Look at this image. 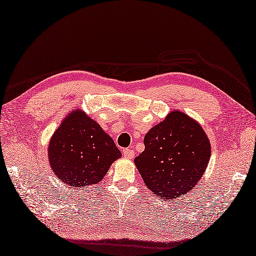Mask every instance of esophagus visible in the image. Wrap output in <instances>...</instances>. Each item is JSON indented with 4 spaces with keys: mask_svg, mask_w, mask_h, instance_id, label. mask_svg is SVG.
<instances>
[{
    "mask_svg": "<svg viewBox=\"0 0 256 256\" xmlns=\"http://www.w3.org/2000/svg\"><path fill=\"white\" fill-rule=\"evenodd\" d=\"M123 155H124L125 158L132 160V158H134L135 153H134V150H131V148H125L124 152H123Z\"/></svg>",
    "mask_w": 256,
    "mask_h": 256,
    "instance_id": "1",
    "label": "esophagus"
}]
</instances>
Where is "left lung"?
<instances>
[{"instance_id": "left-lung-1", "label": "left lung", "mask_w": 256, "mask_h": 256, "mask_svg": "<svg viewBox=\"0 0 256 256\" xmlns=\"http://www.w3.org/2000/svg\"><path fill=\"white\" fill-rule=\"evenodd\" d=\"M144 145L134 162L148 188L162 199L178 198L192 190L211 155L202 128L179 111L150 128Z\"/></svg>"}]
</instances>
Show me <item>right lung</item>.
Returning a JSON list of instances; mask_svg holds the SVG:
<instances>
[{
	"label": "right lung",
	"instance_id": "obj_1",
	"mask_svg": "<svg viewBox=\"0 0 256 256\" xmlns=\"http://www.w3.org/2000/svg\"><path fill=\"white\" fill-rule=\"evenodd\" d=\"M48 157L56 176L78 188L99 182L121 152L96 121L72 112L54 133Z\"/></svg>",
	"mask_w": 256,
	"mask_h": 256
}]
</instances>
